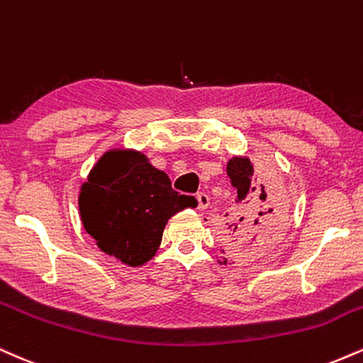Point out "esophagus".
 Masks as SVG:
<instances>
[{"instance_id":"esophagus-1","label":"esophagus","mask_w":363,"mask_h":363,"mask_svg":"<svg viewBox=\"0 0 363 363\" xmlns=\"http://www.w3.org/2000/svg\"><path fill=\"white\" fill-rule=\"evenodd\" d=\"M197 202H199V211H206L208 207V203H211V199H208L207 194H203V191H200L197 194Z\"/></svg>"}]
</instances>
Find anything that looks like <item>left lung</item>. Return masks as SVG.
<instances>
[{"label":"left lung","mask_w":363,"mask_h":363,"mask_svg":"<svg viewBox=\"0 0 363 363\" xmlns=\"http://www.w3.org/2000/svg\"><path fill=\"white\" fill-rule=\"evenodd\" d=\"M225 169L238 191V207L234 208L231 223H225L231 248L238 253H248L259 240L280 231L285 220V203L272 180L255 174L250 157L234 156Z\"/></svg>","instance_id":"obj_1"}]
</instances>
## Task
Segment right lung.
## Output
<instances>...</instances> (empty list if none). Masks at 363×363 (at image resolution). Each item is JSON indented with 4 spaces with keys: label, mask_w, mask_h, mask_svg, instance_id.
<instances>
[{
    "label": "right lung",
    "mask_w": 363,
    "mask_h": 363,
    "mask_svg": "<svg viewBox=\"0 0 363 363\" xmlns=\"http://www.w3.org/2000/svg\"><path fill=\"white\" fill-rule=\"evenodd\" d=\"M78 203L98 248L129 267L155 257L169 217L197 207L195 197L174 191L168 174L134 149L106 151L81 185Z\"/></svg>",
    "instance_id": "1"
}]
</instances>
